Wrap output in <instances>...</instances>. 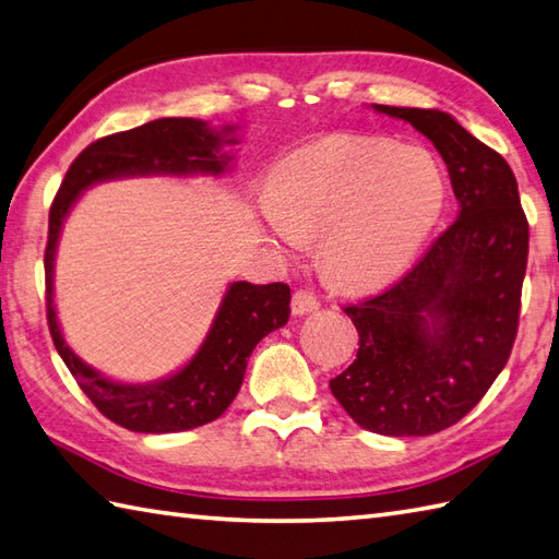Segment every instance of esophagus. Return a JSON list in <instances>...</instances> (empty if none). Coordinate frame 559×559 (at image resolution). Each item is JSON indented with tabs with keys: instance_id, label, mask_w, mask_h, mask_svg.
I'll use <instances>...</instances> for the list:
<instances>
[{
	"instance_id": "1",
	"label": "esophagus",
	"mask_w": 559,
	"mask_h": 559,
	"mask_svg": "<svg viewBox=\"0 0 559 559\" xmlns=\"http://www.w3.org/2000/svg\"><path fill=\"white\" fill-rule=\"evenodd\" d=\"M290 307H293V314L300 317V314L319 310V298H317L314 293H310V290H295Z\"/></svg>"
}]
</instances>
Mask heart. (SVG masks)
<instances>
[{
  "label": "heart",
  "instance_id": "1",
  "mask_svg": "<svg viewBox=\"0 0 559 559\" xmlns=\"http://www.w3.org/2000/svg\"><path fill=\"white\" fill-rule=\"evenodd\" d=\"M444 197V175L432 153L341 136L273 173L264 221L288 249H298L302 237H322L326 269L341 283L367 286L415 254Z\"/></svg>",
  "mask_w": 559,
  "mask_h": 559
}]
</instances>
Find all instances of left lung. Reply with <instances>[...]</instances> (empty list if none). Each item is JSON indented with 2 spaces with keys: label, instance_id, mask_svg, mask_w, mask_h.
Listing matches in <instances>:
<instances>
[{
  "label": "left lung",
  "instance_id": "8db88e82",
  "mask_svg": "<svg viewBox=\"0 0 559 559\" xmlns=\"http://www.w3.org/2000/svg\"><path fill=\"white\" fill-rule=\"evenodd\" d=\"M374 110L432 141L461 211L394 286L343 307L360 348L329 386L365 430L423 437L459 423L504 370L519 329L528 221L509 163L454 117Z\"/></svg>",
  "mask_w": 559,
  "mask_h": 559
}]
</instances>
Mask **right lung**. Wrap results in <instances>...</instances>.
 <instances>
[{
    "label": "right lung",
    "instance_id": "obj_1",
    "mask_svg": "<svg viewBox=\"0 0 559 559\" xmlns=\"http://www.w3.org/2000/svg\"><path fill=\"white\" fill-rule=\"evenodd\" d=\"M233 127L221 132L192 117H163L127 132L93 141L69 165L62 187L50 206V228L45 247V302L47 326L59 358L74 374L93 406L105 418L132 432H182L216 420L242 386L247 358L257 343L288 322L290 288L286 283L237 281L225 293L209 336L180 372L153 384H122L81 362L57 324L52 305V266L62 223L83 189L129 175H221L228 168L223 146L237 144Z\"/></svg>",
    "mask_w": 559,
    "mask_h": 559
}]
</instances>
